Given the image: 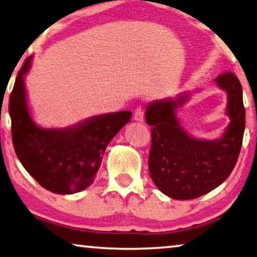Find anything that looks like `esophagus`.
Wrapping results in <instances>:
<instances>
[{"instance_id":"obj_1","label":"esophagus","mask_w":257,"mask_h":257,"mask_svg":"<svg viewBox=\"0 0 257 257\" xmlns=\"http://www.w3.org/2000/svg\"><path fill=\"white\" fill-rule=\"evenodd\" d=\"M134 119L137 122H143L144 121V108L142 106H137L135 108V113H134Z\"/></svg>"}]
</instances>
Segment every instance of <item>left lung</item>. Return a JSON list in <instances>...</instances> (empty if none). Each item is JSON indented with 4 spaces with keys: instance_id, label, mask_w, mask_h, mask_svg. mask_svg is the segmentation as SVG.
Returning a JSON list of instances; mask_svg holds the SVG:
<instances>
[{
    "instance_id": "1",
    "label": "left lung",
    "mask_w": 257,
    "mask_h": 257,
    "mask_svg": "<svg viewBox=\"0 0 257 257\" xmlns=\"http://www.w3.org/2000/svg\"><path fill=\"white\" fill-rule=\"evenodd\" d=\"M216 83L227 92V115L231 122L221 140L201 141L186 135L175 111L187 98L154 101L146 108L151 129L149 170L162 193L177 200H189L210 192L230 176L242 145L246 113L242 88L232 72H223Z\"/></svg>"
}]
</instances>
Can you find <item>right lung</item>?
Returning a JSON list of instances; mask_svg holds the SVG:
<instances>
[{"instance_id": "obj_1", "label": "right lung", "mask_w": 257, "mask_h": 257, "mask_svg": "<svg viewBox=\"0 0 257 257\" xmlns=\"http://www.w3.org/2000/svg\"><path fill=\"white\" fill-rule=\"evenodd\" d=\"M24 63L10 93L11 136L16 154L28 174L54 193L72 194L92 184L112 138L132 119V112L103 114L68 129L36 125L27 108Z\"/></svg>"}]
</instances>
